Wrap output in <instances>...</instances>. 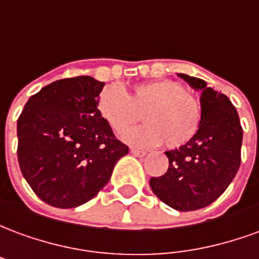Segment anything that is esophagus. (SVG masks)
<instances>
[{"instance_id": "obj_1", "label": "esophagus", "mask_w": 259, "mask_h": 259, "mask_svg": "<svg viewBox=\"0 0 259 259\" xmlns=\"http://www.w3.org/2000/svg\"><path fill=\"white\" fill-rule=\"evenodd\" d=\"M130 152H132L135 157H139V158H143L147 155L146 151H139V150H135V148H132V150H130Z\"/></svg>"}]
</instances>
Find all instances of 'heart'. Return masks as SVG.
Returning a JSON list of instances; mask_svg holds the SVG:
<instances>
[{
    "label": "heart",
    "mask_w": 259,
    "mask_h": 259,
    "mask_svg": "<svg viewBox=\"0 0 259 259\" xmlns=\"http://www.w3.org/2000/svg\"><path fill=\"white\" fill-rule=\"evenodd\" d=\"M97 109L115 132L127 129L141 118L147 124L127 130L120 139L130 146L168 148L189 144L200 129L201 101L194 93L172 79L137 83L127 96L119 85H107L97 100Z\"/></svg>",
    "instance_id": "heart-1"
}]
</instances>
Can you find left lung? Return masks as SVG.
<instances>
[{"label":"left lung","instance_id":"1","mask_svg":"<svg viewBox=\"0 0 259 259\" xmlns=\"http://www.w3.org/2000/svg\"><path fill=\"white\" fill-rule=\"evenodd\" d=\"M178 76L201 91L200 129L189 144L165 152L168 170L161 178H151L150 186L166 205L187 212L212 204L232 183L241 162L243 129L239 113L225 94L204 80Z\"/></svg>","mask_w":259,"mask_h":259}]
</instances>
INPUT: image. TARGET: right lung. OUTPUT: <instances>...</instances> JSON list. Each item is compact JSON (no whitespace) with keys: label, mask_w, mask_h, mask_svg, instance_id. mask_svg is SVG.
Wrapping results in <instances>:
<instances>
[{"label":"right lung","mask_w":259,"mask_h":259,"mask_svg":"<svg viewBox=\"0 0 259 259\" xmlns=\"http://www.w3.org/2000/svg\"><path fill=\"white\" fill-rule=\"evenodd\" d=\"M104 81L61 79L26 102L18 119V161L38 198L74 208L94 198L129 148L97 109Z\"/></svg>","instance_id":"obj_1"}]
</instances>
